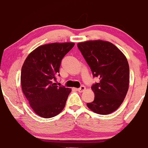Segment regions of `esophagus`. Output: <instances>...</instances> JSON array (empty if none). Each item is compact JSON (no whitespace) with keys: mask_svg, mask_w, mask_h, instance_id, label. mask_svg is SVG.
<instances>
[{"mask_svg":"<svg viewBox=\"0 0 148 148\" xmlns=\"http://www.w3.org/2000/svg\"><path fill=\"white\" fill-rule=\"evenodd\" d=\"M77 90L79 91V92H83L86 90V87H85V86H81V87H80L79 88H78Z\"/></svg>","mask_w":148,"mask_h":148,"instance_id":"esophagus-1","label":"esophagus"}]
</instances>
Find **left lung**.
Here are the masks:
<instances>
[{
	"mask_svg": "<svg viewBox=\"0 0 148 148\" xmlns=\"http://www.w3.org/2000/svg\"><path fill=\"white\" fill-rule=\"evenodd\" d=\"M77 47L90 67L92 75L100 81L91 87L95 93L87 106L100 115L113 113L120 106L130 84V67L126 56L111 42L89 40Z\"/></svg>",
	"mask_w": 148,
	"mask_h": 148,
	"instance_id": "obj_1",
	"label": "left lung"
}]
</instances>
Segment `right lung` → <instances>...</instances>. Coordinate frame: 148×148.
<instances>
[{"label": "right lung", "instance_id": "obj_1", "mask_svg": "<svg viewBox=\"0 0 148 148\" xmlns=\"http://www.w3.org/2000/svg\"><path fill=\"white\" fill-rule=\"evenodd\" d=\"M74 46V42H54L41 45L30 52L21 72L22 91L33 111L50 118L63 110L72 89L58 87L61 60Z\"/></svg>", "mask_w": 148, "mask_h": 148}]
</instances>
